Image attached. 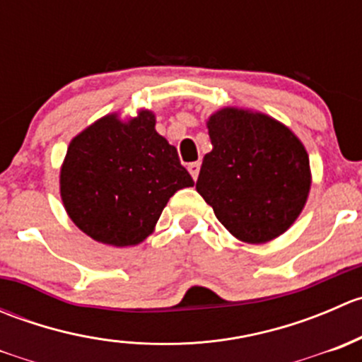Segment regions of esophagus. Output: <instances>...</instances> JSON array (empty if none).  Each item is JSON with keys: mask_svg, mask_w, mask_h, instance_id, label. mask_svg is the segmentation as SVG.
I'll list each match as a JSON object with an SVG mask.
<instances>
[{"mask_svg": "<svg viewBox=\"0 0 362 362\" xmlns=\"http://www.w3.org/2000/svg\"><path fill=\"white\" fill-rule=\"evenodd\" d=\"M199 168H202V163H199V160H196V163H191L187 166V170H189V173H191V177L194 178H198V175H199Z\"/></svg>", "mask_w": 362, "mask_h": 362, "instance_id": "esophagus-1", "label": "esophagus"}]
</instances>
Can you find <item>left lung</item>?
I'll list each match as a JSON object with an SVG mask.
<instances>
[{
  "label": "left lung",
  "instance_id": "left-lung-1",
  "mask_svg": "<svg viewBox=\"0 0 362 362\" xmlns=\"http://www.w3.org/2000/svg\"><path fill=\"white\" fill-rule=\"evenodd\" d=\"M211 152L196 191L222 226L247 243L282 235L305 206L308 154L280 122L262 113L224 108L208 120Z\"/></svg>",
  "mask_w": 362,
  "mask_h": 362
}]
</instances>
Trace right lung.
I'll list each match as a JSON object with an SVG mask.
<instances>
[{
	"instance_id": "1",
	"label": "right lung",
	"mask_w": 362,
	"mask_h": 362,
	"mask_svg": "<svg viewBox=\"0 0 362 362\" xmlns=\"http://www.w3.org/2000/svg\"><path fill=\"white\" fill-rule=\"evenodd\" d=\"M152 112L129 122L103 117L69 144L61 198L69 218L96 242H144L171 196L194 180L178 152L154 129Z\"/></svg>"
}]
</instances>
